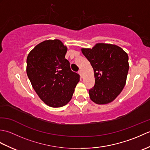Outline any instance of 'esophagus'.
<instances>
[{"mask_svg": "<svg viewBox=\"0 0 150 150\" xmlns=\"http://www.w3.org/2000/svg\"><path fill=\"white\" fill-rule=\"evenodd\" d=\"M79 74H80V75H81V77H82V71L81 69L79 70Z\"/></svg>", "mask_w": 150, "mask_h": 150, "instance_id": "esophagus-1", "label": "esophagus"}]
</instances>
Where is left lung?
Wrapping results in <instances>:
<instances>
[{"mask_svg": "<svg viewBox=\"0 0 150 150\" xmlns=\"http://www.w3.org/2000/svg\"><path fill=\"white\" fill-rule=\"evenodd\" d=\"M82 52L94 71L95 85L89 90L91 100L98 104L111 103L125 86L128 54L119 46L104 43L97 44L92 49L82 48Z\"/></svg>", "mask_w": 150, "mask_h": 150, "instance_id": "8db88e82", "label": "left lung"}]
</instances>
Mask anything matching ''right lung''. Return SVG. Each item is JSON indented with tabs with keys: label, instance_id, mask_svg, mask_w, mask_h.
Returning a JSON list of instances; mask_svg holds the SVG:
<instances>
[{
	"label": "right lung",
	"instance_id": "add662e5",
	"mask_svg": "<svg viewBox=\"0 0 150 150\" xmlns=\"http://www.w3.org/2000/svg\"><path fill=\"white\" fill-rule=\"evenodd\" d=\"M66 52L60 40H48L37 45L27 57L28 77L40 99L51 107L68 103L80 79L65 59Z\"/></svg>",
	"mask_w": 150,
	"mask_h": 150
}]
</instances>
